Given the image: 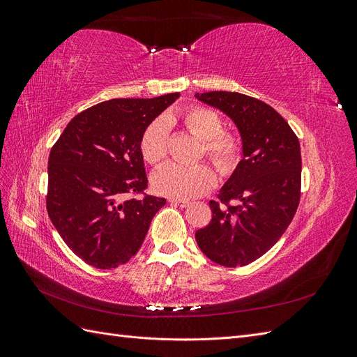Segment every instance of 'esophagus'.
<instances>
[{
    "mask_svg": "<svg viewBox=\"0 0 357 357\" xmlns=\"http://www.w3.org/2000/svg\"><path fill=\"white\" fill-rule=\"evenodd\" d=\"M169 202H171V205H176V207H181V208H185V207H188L189 205V202L188 201H183V199H169Z\"/></svg>",
    "mask_w": 357,
    "mask_h": 357,
    "instance_id": "obj_1",
    "label": "esophagus"
}]
</instances>
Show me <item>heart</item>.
Instances as JSON below:
<instances>
[{"label": "heart", "instance_id": "1", "mask_svg": "<svg viewBox=\"0 0 357 357\" xmlns=\"http://www.w3.org/2000/svg\"><path fill=\"white\" fill-rule=\"evenodd\" d=\"M176 121L174 116L159 117L150 123L142 137L143 158L152 165L164 162L168 155V123ZM181 123L201 142V153L207 156L220 174L228 176L240 165L243 144L238 135L222 132L223 123L218 113L204 107H189L180 116ZM215 185V172L207 164L183 167L168 164L155 171L152 186L156 193L172 199H192L210 192Z\"/></svg>", "mask_w": 357, "mask_h": 357}]
</instances>
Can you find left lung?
I'll list each match as a JSON object with an SVG mask.
<instances>
[{
  "instance_id": "1",
  "label": "left lung",
  "mask_w": 357,
  "mask_h": 357,
  "mask_svg": "<svg viewBox=\"0 0 357 357\" xmlns=\"http://www.w3.org/2000/svg\"><path fill=\"white\" fill-rule=\"evenodd\" d=\"M195 98L228 116L241 137L243 159L210 201L211 222L195 234L201 252L223 266H244L265 255L296 213L301 197L299 139L271 105L238 92ZM236 200V206H228Z\"/></svg>"
}]
</instances>
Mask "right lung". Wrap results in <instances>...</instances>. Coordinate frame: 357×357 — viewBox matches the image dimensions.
<instances>
[{"instance_id": "add662e5", "label": "right lung", "mask_w": 357, "mask_h": 357, "mask_svg": "<svg viewBox=\"0 0 357 357\" xmlns=\"http://www.w3.org/2000/svg\"><path fill=\"white\" fill-rule=\"evenodd\" d=\"M178 96L176 92L96 104L73 117L52 147L49 218L86 264L101 269L126 264L165 205V198L126 195L147 188L142 137Z\"/></svg>"}]
</instances>
